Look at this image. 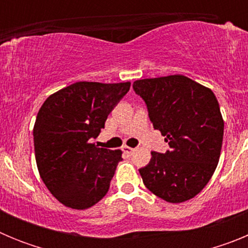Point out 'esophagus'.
Returning <instances> with one entry per match:
<instances>
[{"mask_svg": "<svg viewBox=\"0 0 248 248\" xmlns=\"http://www.w3.org/2000/svg\"><path fill=\"white\" fill-rule=\"evenodd\" d=\"M123 151H124V153H126V154H131V153L134 151V149L129 148V146H123Z\"/></svg>", "mask_w": 248, "mask_h": 248, "instance_id": "esophagus-1", "label": "esophagus"}]
</instances>
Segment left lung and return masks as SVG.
Returning <instances> with one entry per match:
<instances>
[{"mask_svg":"<svg viewBox=\"0 0 248 248\" xmlns=\"http://www.w3.org/2000/svg\"><path fill=\"white\" fill-rule=\"evenodd\" d=\"M149 119L170 146L153 151L139 169L146 189L168 202L190 200L211 179L220 159L223 120L211 89L185 76L140 79L133 84Z\"/></svg>","mask_w":248,"mask_h":248,"instance_id":"1","label":"left lung"}]
</instances>
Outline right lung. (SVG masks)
I'll use <instances>...</instances> for the list:
<instances>
[{
    "label": "right lung",
    "mask_w": 248,
    "mask_h": 248,
    "mask_svg": "<svg viewBox=\"0 0 248 248\" xmlns=\"http://www.w3.org/2000/svg\"><path fill=\"white\" fill-rule=\"evenodd\" d=\"M130 89V83L77 82L52 94L33 128L37 168L43 183L63 205L88 209L108 192L122 151L98 148L105 120Z\"/></svg>",
    "instance_id": "1"
}]
</instances>
